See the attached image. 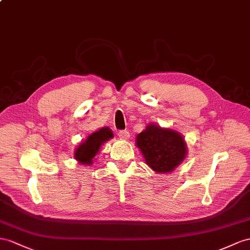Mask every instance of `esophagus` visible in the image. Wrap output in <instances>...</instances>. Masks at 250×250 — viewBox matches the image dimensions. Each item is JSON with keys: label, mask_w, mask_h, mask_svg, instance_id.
<instances>
[{"label": "esophagus", "mask_w": 250, "mask_h": 250, "mask_svg": "<svg viewBox=\"0 0 250 250\" xmlns=\"http://www.w3.org/2000/svg\"><path fill=\"white\" fill-rule=\"evenodd\" d=\"M118 136H119L120 138H123V139H129L130 133L127 132L126 130H121V131L118 132Z\"/></svg>", "instance_id": "obj_1"}]
</instances>
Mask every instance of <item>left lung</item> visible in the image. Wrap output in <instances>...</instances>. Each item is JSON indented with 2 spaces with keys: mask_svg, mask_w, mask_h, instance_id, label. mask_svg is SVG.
Wrapping results in <instances>:
<instances>
[{
  "mask_svg": "<svg viewBox=\"0 0 250 250\" xmlns=\"http://www.w3.org/2000/svg\"><path fill=\"white\" fill-rule=\"evenodd\" d=\"M136 146L146 164L157 173L172 172L187 155V145L182 134L153 124L136 136Z\"/></svg>",
  "mask_w": 250,
  "mask_h": 250,
  "instance_id": "obj_1",
  "label": "left lung"
}]
</instances>
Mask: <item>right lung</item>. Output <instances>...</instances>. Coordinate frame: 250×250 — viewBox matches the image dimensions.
<instances>
[{
	"label": "right lung",
	"instance_id": "1",
	"mask_svg": "<svg viewBox=\"0 0 250 250\" xmlns=\"http://www.w3.org/2000/svg\"><path fill=\"white\" fill-rule=\"evenodd\" d=\"M113 132L110 127H101L86 137L84 142H82L75 150V159L84 166L93 164L94 157L98 154L101 146L108 139L113 138Z\"/></svg>",
	"mask_w": 250,
	"mask_h": 250
}]
</instances>
